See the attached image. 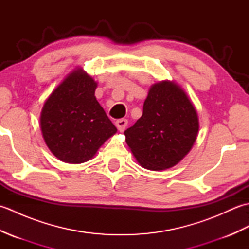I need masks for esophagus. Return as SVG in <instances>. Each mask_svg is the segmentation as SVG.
Masks as SVG:
<instances>
[{
	"instance_id": "obj_1",
	"label": "esophagus",
	"mask_w": 249,
	"mask_h": 249,
	"mask_svg": "<svg viewBox=\"0 0 249 249\" xmlns=\"http://www.w3.org/2000/svg\"><path fill=\"white\" fill-rule=\"evenodd\" d=\"M127 124H128V121L126 119H121V120H118L115 122V126L118 127V129L121 131V133L125 130Z\"/></svg>"
}]
</instances>
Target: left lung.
Listing matches in <instances>:
<instances>
[{
    "label": "left lung",
    "instance_id": "1",
    "mask_svg": "<svg viewBox=\"0 0 249 249\" xmlns=\"http://www.w3.org/2000/svg\"><path fill=\"white\" fill-rule=\"evenodd\" d=\"M199 119L193 103L178 84H153L143 113L124 131L126 143L141 167L160 171L176 166L197 139Z\"/></svg>",
    "mask_w": 249,
    "mask_h": 249
}]
</instances>
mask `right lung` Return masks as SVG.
<instances>
[{
  "label": "right lung",
  "instance_id": "add662e5",
  "mask_svg": "<svg viewBox=\"0 0 249 249\" xmlns=\"http://www.w3.org/2000/svg\"><path fill=\"white\" fill-rule=\"evenodd\" d=\"M97 82L82 68L51 93L40 113V128L52 154L68 163L94 157L116 127L95 97Z\"/></svg>",
  "mask_w": 249,
  "mask_h": 249
}]
</instances>
